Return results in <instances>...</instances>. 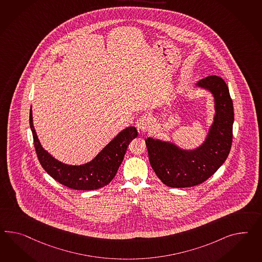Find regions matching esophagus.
<instances>
[{
    "mask_svg": "<svg viewBox=\"0 0 262 262\" xmlns=\"http://www.w3.org/2000/svg\"><path fill=\"white\" fill-rule=\"evenodd\" d=\"M150 125V121L145 116H141L136 121V126L138 128L139 132H146L149 130Z\"/></svg>",
    "mask_w": 262,
    "mask_h": 262,
    "instance_id": "1",
    "label": "esophagus"
}]
</instances>
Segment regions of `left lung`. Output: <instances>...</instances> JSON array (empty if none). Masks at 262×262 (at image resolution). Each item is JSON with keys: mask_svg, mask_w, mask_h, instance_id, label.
<instances>
[{"mask_svg": "<svg viewBox=\"0 0 262 262\" xmlns=\"http://www.w3.org/2000/svg\"><path fill=\"white\" fill-rule=\"evenodd\" d=\"M214 97L215 115L202 145L182 149L171 141L147 138L150 164L156 174L169 187L185 188L201 184L222 166L228 157L232 140L234 107L225 81L208 76L195 83Z\"/></svg>", "mask_w": 262, "mask_h": 262, "instance_id": "left-lung-1", "label": "left lung"}]
</instances>
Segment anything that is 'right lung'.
<instances>
[{"instance_id": "1", "label": "right lung", "mask_w": 262, "mask_h": 262, "mask_svg": "<svg viewBox=\"0 0 262 262\" xmlns=\"http://www.w3.org/2000/svg\"><path fill=\"white\" fill-rule=\"evenodd\" d=\"M29 124L40 165L55 181L75 190H96L107 185L117 174L129 143L138 136L135 126L126 127L104 146L92 161L81 165H70L56 160L41 146L34 128L32 109L29 113Z\"/></svg>"}]
</instances>
